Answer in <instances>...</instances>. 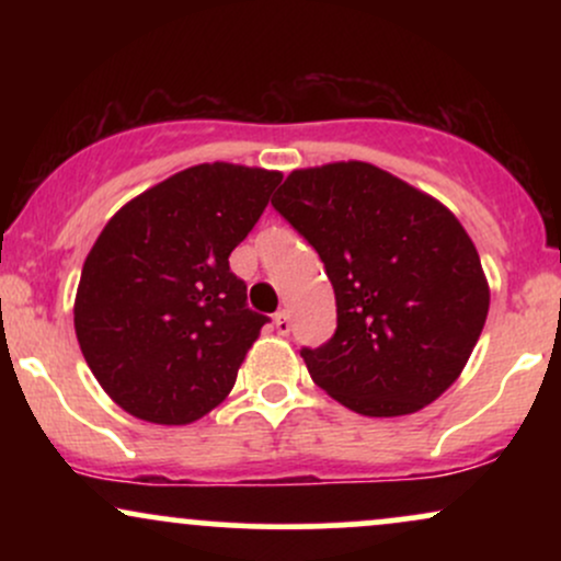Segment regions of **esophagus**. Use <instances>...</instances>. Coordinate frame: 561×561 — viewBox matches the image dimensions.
I'll use <instances>...</instances> for the list:
<instances>
[{
    "instance_id": "1",
    "label": "esophagus",
    "mask_w": 561,
    "mask_h": 561,
    "mask_svg": "<svg viewBox=\"0 0 561 561\" xmlns=\"http://www.w3.org/2000/svg\"><path fill=\"white\" fill-rule=\"evenodd\" d=\"M274 327H276V332H279V334L289 332V311H287V308H282V311L274 313Z\"/></svg>"
}]
</instances>
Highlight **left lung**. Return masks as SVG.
I'll use <instances>...</instances> for the list:
<instances>
[{
    "mask_svg": "<svg viewBox=\"0 0 561 561\" xmlns=\"http://www.w3.org/2000/svg\"><path fill=\"white\" fill-rule=\"evenodd\" d=\"M272 205L324 261L337 330L302 347L308 375L364 416L414 414L465 369L491 289L443 203L362 160L298 169Z\"/></svg>",
    "mask_w": 561,
    "mask_h": 561,
    "instance_id": "obj_1",
    "label": "left lung"
}]
</instances>
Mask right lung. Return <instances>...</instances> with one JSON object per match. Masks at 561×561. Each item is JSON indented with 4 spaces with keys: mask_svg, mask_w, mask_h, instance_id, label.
<instances>
[{
    "mask_svg": "<svg viewBox=\"0 0 561 561\" xmlns=\"http://www.w3.org/2000/svg\"><path fill=\"white\" fill-rule=\"evenodd\" d=\"M279 171L199 163L128 199L96 237L73 324L89 369L121 409L190 424L216 409L266 317L229 272Z\"/></svg>",
    "mask_w": 561,
    "mask_h": 561,
    "instance_id": "add662e5",
    "label": "right lung"
}]
</instances>
